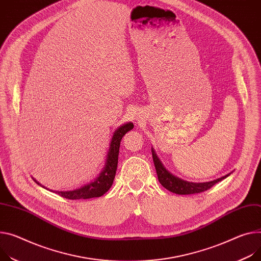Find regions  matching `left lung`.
Wrapping results in <instances>:
<instances>
[{
    "label": "left lung",
    "instance_id": "1",
    "mask_svg": "<svg viewBox=\"0 0 261 261\" xmlns=\"http://www.w3.org/2000/svg\"><path fill=\"white\" fill-rule=\"evenodd\" d=\"M151 152H152V159H153V163H154V167L156 170L159 182L161 183V185L164 188H166L167 190H169L173 193H176V194H193V193H199V192L206 191L207 189L211 188L213 185H215L216 183L220 182L222 179L226 178L227 176H229L231 174V172H230L222 177H218L210 182H204V183L188 182V181H185V179H183V178H179V177L175 176L171 172H169L164 167L162 162L160 161L159 156L156 155V153L152 147H151Z\"/></svg>",
    "mask_w": 261,
    "mask_h": 261
}]
</instances>
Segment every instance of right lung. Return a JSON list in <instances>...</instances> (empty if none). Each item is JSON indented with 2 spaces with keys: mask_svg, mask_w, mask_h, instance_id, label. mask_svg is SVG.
Here are the masks:
<instances>
[{
  "mask_svg": "<svg viewBox=\"0 0 261 261\" xmlns=\"http://www.w3.org/2000/svg\"><path fill=\"white\" fill-rule=\"evenodd\" d=\"M133 128H134V124L132 122H127L125 124L120 125L114 132L111 143H110V147L108 150L105 166L102 170L100 171L99 174L94 178V181H91L90 183L85 184L84 186L73 190H68V191L51 190V191L69 199H87V198L99 197L103 195L106 192H108L112 187L114 178H115L117 165H118L119 148H120V143H121L122 137ZM33 179L36 184L42 186L43 188H46L41 183H38L35 178Z\"/></svg>",
  "mask_w": 261,
  "mask_h": 261,
  "instance_id": "obj_1",
  "label": "right lung"
}]
</instances>
